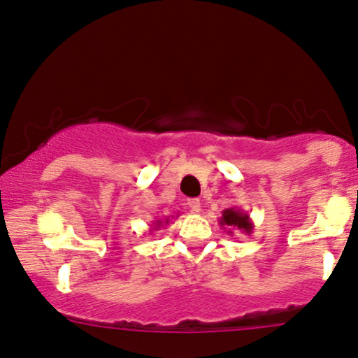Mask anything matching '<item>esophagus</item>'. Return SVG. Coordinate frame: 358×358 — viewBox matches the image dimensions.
<instances>
[{"instance_id":"esophagus-1","label":"esophagus","mask_w":358,"mask_h":358,"mask_svg":"<svg viewBox=\"0 0 358 358\" xmlns=\"http://www.w3.org/2000/svg\"><path fill=\"white\" fill-rule=\"evenodd\" d=\"M187 207L190 208V212L199 213L200 212V207H202V203H200L199 199H189L187 200Z\"/></svg>"}]
</instances>
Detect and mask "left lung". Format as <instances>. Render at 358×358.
<instances>
[{"label":"left lung","instance_id":"1","mask_svg":"<svg viewBox=\"0 0 358 358\" xmlns=\"http://www.w3.org/2000/svg\"><path fill=\"white\" fill-rule=\"evenodd\" d=\"M220 224L223 229H228V233L233 234V229H238L244 234H251L254 229L252 220L249 218L248 213H244L239 208H227L223 210L222 217H220Z\"/></svg>","mask_w":358,"mask_h":358}]
</instances>
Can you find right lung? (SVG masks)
Listing matches in <instances>:
<instances>
[{"label":"right lung","mask_w":358,"mask_h":358,"mask_svg":"<svg viewBox=\"0 0 358 358\" xmlns=\"http://www.w3.org/2000/svg\"><path fill=\"white\" fill-rule=\"evenodd\" d=\"M178 217H179V215H178ZM169 222H171L169 218H164V220H155L153 224H151L150 231H153V229H159L161 227H163V224H169Z\"/></svg>","instance_id":"1"}]
</instances>
